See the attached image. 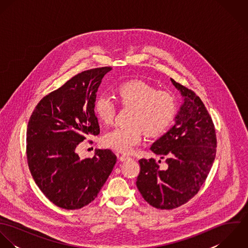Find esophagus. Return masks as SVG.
<instances>
[{
	"mask_svg": "<svg viewBox=\"0 0 248 248\" xmlns=\"http://www.w3.org/2000/svg\"><path fill=\"white\" fill-rule=\"evenodd\" d=\"M119 159H120L121 161H127V160L131 159V157H130L129 155H120Z\"/></svg>",
	"mask_w": 248,
	"mask_h": 248,
	"instance_id": "34e87169",
	"label": "esophagus"
}]
</instances>
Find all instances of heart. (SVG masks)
I'll use <instances>...</instances> for the list:
<instances>
[{
	"mask_svg": "<svg viewBox=\"0 0 248 248\" xmlns=\"http://www.w3.org/2000/svg\"><path fill=\"white\" fill-rule=\"evenodd\" d=\"M117 95L124 106L133 107L129 126L111 129L104 135L102 142L110 149L128 153L141 141L142 131L154 136L165 132L177 112V100L166 91H156L142 81H130L120 85ZM94 109L99 119L110 124L115 115V103L108 94H100Z\"/></svg>",
	"mask_w": 248,
	"mask_h": 248,
	"instance_id": "obj_1",
	"label": "heart"
}]
</instances>
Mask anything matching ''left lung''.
<instances>
[{
    "label": "left lung",
    "mask_w": 248,
    "mask_h": 248,
    "mask_svg": "<svg viewBox=\"0 0 248 248\" xmlns=\"http://www.w3.org/2000/svg\"><path fill=\"white\" fill-rule=\"evenodd\" d=\"M183 102L173 127L153 143L151 150L166 157L162 167L154 159L140 160L137 186L143 199L157 209H174L200 190L216 156L217 139L212 118L201 98L171 78Z\"/></svg>",
    "instance_id": "1"
}]
</instances>
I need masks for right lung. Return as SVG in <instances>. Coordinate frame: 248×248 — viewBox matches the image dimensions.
<instances>
[{
    "label": "right lung",
    "instance_id": "1",
    "mask_svg": "<svg viewBox=\"0 0 248 248\" xmlns=\"http://www.w3.org/2000/svg\"><path fill=\"white\" fill-rule=\"evenodd\" d=\"M110 67L82 71L37 104L28 125L27 157L44 195L58 207L74 210L98 195L116 162L108 149L81 159L76 147L100 133L94 113L96 93Z\"/></svg>",
    "mask_w": 248,
    "mask_h": 248
}]
</instances>
